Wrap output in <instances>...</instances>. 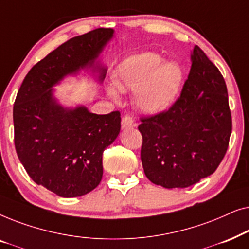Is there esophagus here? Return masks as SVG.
Segmentation results:
<instances>
[{
    "label": "esophagus",
    "instance_id": "obj_1",
    "mask_svg": "<svg viewBox=\"0 0 249 249\" xmlns=\"http://www.w3.org/2000/svg\"><path fill=\"white\" fill-rule=\"evenodd\" d=\"M135 125H136V124H135L134 119H132L131 115L124 114V117H122V120H121V127H122V129L131 128V127H135Z\"/></svg>",
    "mask_w": 249,
    "mask_h": 249
}]
</instances>
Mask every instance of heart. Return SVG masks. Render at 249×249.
Here are the masks:
<instances>
[{
	"label": "heart",
	"instance_id": "heart-1",
	"mask_svg": "<svg viewBox=\"0 0 249 249\" xmlns=\"http://www.w3.org/2000/svg\"><path fill=\"white\" fill-rule=\"evenodd\" d=\"M115 86L121 91H135V104L155 113L172 103L181 84V70L173 62L162 63L155 53L131 56L118 70ZM111 94L114 96L113 91Z\"/></svg>",
	"mask_w": 249,
	"mask_h": 249
}]
</instances>
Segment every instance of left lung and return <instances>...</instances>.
<instances>
[{
    "label": "left lung",
    "instance_id": "obj_1",
    "mask_svg": "<svg viewBox=\"0 0 249 249\" xmlns=\"http://www.w3.org/2000/svg\"><path fill=\"white\" fill-rule=\"evenodd\" d=\"M142 164L164 188H186L215 171L226 155L232 119L224 78L199 46L177 101L168 110L142 117Z\"/></svg>",
    "mask_w": 249,
    "mask_h": 249
}]
</instances>
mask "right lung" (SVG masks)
Segmentation results:
<instances>
[{"label": "right lung", "mask_w": 249, "mask_h": 249, "mask_svg": "<svg viewBox=\"0 0 249 249\" xmlns=\"http://www.w3.org/2000/svg\"><path fill=\"white\" fill-rule=\"evenodd\" d=\"M113 29L97 28L67 40L37 62L23 79L13 105L17 155L30 178L61 197L86 195L100 185L102 155L118 137L120 112L90 113L64 108L53 97L54 85L94 61ZM104 78L105 69L97 67Z\"/></svg>", "instance_id": "right-lung-1"}]
</instances>
